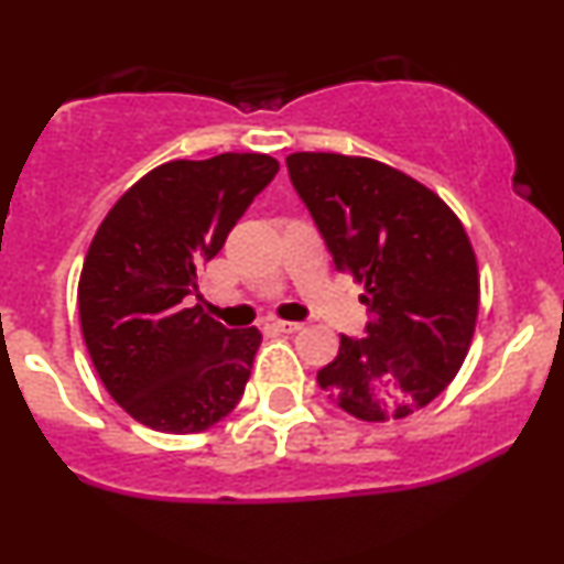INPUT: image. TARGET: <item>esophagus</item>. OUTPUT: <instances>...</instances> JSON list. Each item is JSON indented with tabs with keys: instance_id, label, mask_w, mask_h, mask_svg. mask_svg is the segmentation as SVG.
<instances>
[{
	"instance_id": "esophagus-1",
	"label": "esophagus",
	"mask_w": 564,
	"mask_h": 564,
	"mask_svg": "<svg viewBox=\"0 0 564 564\" xmlns=\"http://www.w3.org/2000/svg\"><path fill=\"white\" fill-rule=\"evenodd\" d=\"M273 328L275 332H281V334H296V332H302V323H296V321H275L273 323Z\"/></svg>"
}]
</instances>
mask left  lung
Segmentation results:
<instances>
[{
    "instance_id": "8db88e82",
    "label": "left lung",
    "mask_w": 564,
    "mask_h": 564,
    "mask_svg": "<svg viewBox=\"0 0 564 564\" xmlns=\"http://www.w3.org/2000/svg\"><path fill=\"white\" fill-rule=\"evenodd\" d=\"M286 164L371 313L368 336H341L321 390L360 422L411 416L451 384L475 336L480 275L467 230L435 191L377 159L302 151Z\"/></svg>"
}]
</instances>
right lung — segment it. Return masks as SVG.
Listing matches in <instances>:
<instances>
[{
	"instance_id": "add662e5",
	"label": "right lung",
	"mask_w": 564,
	"mask_h": 564,
	"mask_svg": "<svg viewBox=\"0 0 564 564\" xmlns=\"http://www.w3.org/2000/svg\"><path fill=\"white\" fill-rule=\"evenodd\" d=\"M268 153L166 161L140 177L97 228L79 278L84 345L102 387L134 422L204 432L238 405L262 345L187 307L200 270L275 177Z\"/></svg>"
}]
</instances>
